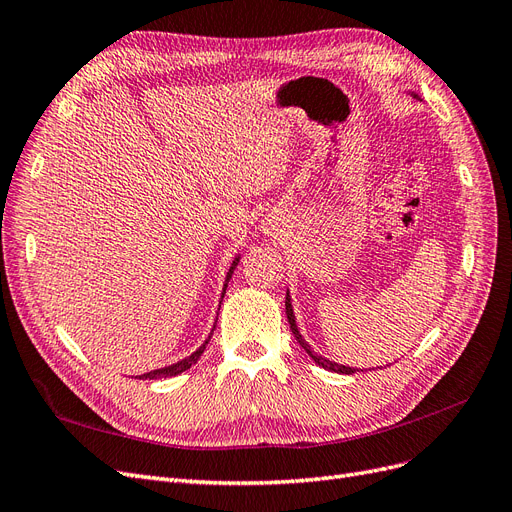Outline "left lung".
Returning <instances> with one entry per match:
<instances>
[{
	"instance_id": "left-lung-1",
	"label": "left lung",
	"mask_w": 512,
	"mask_h": 512,
	"mask_svg": "<svg viewBox=\"0 0 512 512\" xmlns=\"http://www.w3.org/2000/svg\"><path fill=\"white\" fill-rule=\"evenodd\" d=\"M414 98H416V94H414ZM286 316H288V324H290V331H292V335H294V339H297L299 342V346L312 356V361L316 363V365H320V367H324V369H329V371H335V374H356V371L359 369H354V367H346V365H339V363H333V361H329V359H324V356H320V354H316L312 348H309V344L305 342L303 339V335L299 333V329H297V320H294V314H292V305H290V294L286 292ZM363 371V369H361Z\"/></svg>"
}]
</instances>
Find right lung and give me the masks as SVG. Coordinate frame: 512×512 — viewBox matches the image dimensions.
Listing matches in <instances>:
<instances>
[{
    "instance_id": "right-lung-1",
    "label": "right lung",
    "mask_w": 512,
    "mask_h": 512,
    "mask_svg": "<svg viewBox=\"0 0 512 512\" xmlns=\"http://www.w3.org/2000/svg\"><path fill=\"white\" fill-rule=\"evenodd\" d=\"M237 265H239V256H237L235 260H232V265H230V269H228L226 284H224V292H226L228 280L232 277V273H235ZM224 292H222V299H224ZM213 331H215V324H213ZM213 331H211V335H213ZM211 335H209V339H211ZM209 339H205V344L200 346L196 352H192L190 356H185V359H181V361H177V363H173V365H168V367H162V369H153V371H149V374L136 376V378H138V380H158V378H170V376H179V374H183L185 369H190V367L200 359V356H203V352H205V348H207V344H209Z\"/></svg>"
}]
</instances>
